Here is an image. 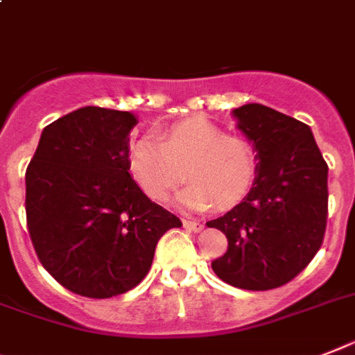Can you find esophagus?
<instances>
[{
	"instance_id": "esophagus-1",
	"label": "esophagus",
	"mask_w": 355,
	"mask_h": 355,
	"mask_svg": "<svg viewBox=\"0 0 355 355\" xmlns=\"http://www.w3.org/2000/svg\"><path fill=\"white\" fill-rule=\"evenodd\" d=\"M183 227L189 228V230H194V232H199V230H203V223H199V221H194V219H183Z\"/></svg>"
}]
</instances>
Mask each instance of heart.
Instances as JSON below:
<instances>
[{
  "label": "heart",
  "mask_w": 355,
  "mask_h": 355,
  "mask_svg": "<svg viewBox=\"0 0 355 355\" xmlns=\"http://www.w3.org/2000/svg\"><path fill=\"white\" fill-rule=\"evenodd\" d=\"M132 180L154 201H163L183 181H190L175 203L189 210L230 209L247 198L257 175L254 146L243 137L194 118L141 136L128 148Z\"/></svg>",
  "instance_id": "heart-1"
}]
</instances>
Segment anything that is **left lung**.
<instances>
[{"label":"left lung","mask_w":355,"mask_h":355,"mask_svg":"<svg viewBox=\"0 0 355 355\" xmlns=\"http://www.w3.org/2000/svg\"><path fill=\"white\" fill-rule=\"evenodd\" d=\"M232 116L256 150L257 175L241 203L207 223L228 239L212 270L237 288H277L323 243L329 166L309 125L259 103L234 108Z\"/></svg>","instance_id":"1"}]
</instances>
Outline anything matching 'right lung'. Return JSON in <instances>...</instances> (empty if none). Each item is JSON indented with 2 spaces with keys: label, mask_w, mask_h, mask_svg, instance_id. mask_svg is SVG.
Listing matches in <instances>:
<instances>
[{
  "label": "right lung",
  "mask_w": 355,
  "mask_h": 355,
  "mask_svg": "<svg viewBox=\"0 0 355 355\" xmlns=\"http://www.w3.org/2000/svg\"><path fill=\"white\" fill-rule=\"evenodd\" d=\"M132 112L83 107L46 125L26 166V225L41 265L74 294L107 300L141 283L159 237L181 227L128 172Z\"/></svg>",
  "instance_id": "obj_1"
}]
</instances>
